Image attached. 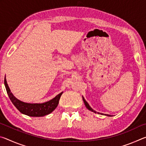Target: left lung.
<instances>
[{"label":"left lung","instance_id":"8db88e82","mask_svg":"<svg viewBox=\"0 0 146 146\" xmlns=\"http://www.w3.org/2000/svg\"><path fill=\"white\" fill-rule=\"evenodd\" d=\"M83 98V101H84V104H85V106H86V107L87 108L88 110H89L90 111H92V112H93V113H97V112H96L95 111H94V110H93V109L90 107V105H89V104H88L87 102H86V101L85 100L84 98ZM107 116H108V117H109V116H110V115H107Z\"/></svg>","mask_w":146,"mask_h":146}]
</instances>
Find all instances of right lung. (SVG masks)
<instances>
[{"label":"right lung","instance_id":"1","mask_svg":"<svg viewBox=\"0 0 146 146\" xmlns=\"http://www.w3.org/2000/svg\"><path fill=\"white\" fill-rule=\"evenodd\" d=\"M4 85L6 87L7 93L10 98L12 103L15 106L17 110L24 115L29 116V117H44V116L50 114L53 112L55 109L57 107L59 100L63 92H61L56 96L53 99L48 102L42 104H31L23 102L17 98L11 92L8 83H7L6 77L4 78Z\"/></svg>","mask_w":146,"mask_h":146}]
</instances>
